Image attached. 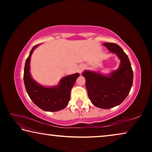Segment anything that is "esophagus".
Returning a JSON list of instances; mask_svg holds the SVG:
<instances>
[{"mask_svg": "<svg viewBox=\"0 0 152 152\" xmlns=\"http://www.w3.org/2000/svg\"><path fill=\"white\" fill-rule=\"evenodd\" d=\"M84 70V66H80V67H78V72L79 73H82V72Z\"/></svg>", "mask_w": 152, "mask_h": 152, "instance_id": "1", "label": "esophagus"}]
</instances>
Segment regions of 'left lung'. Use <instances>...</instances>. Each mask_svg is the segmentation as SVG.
Instances as JSON below:
<instances>
[{
	"label": "left lung",
	"instance_id": "1",
	"mask_svg": "<svg viewBox=\"0 0 152 152\" xmlns=\"http://www.w3.org/2000/svg\"><path fill=\"white\" fill-rule=\"evenodd\" d=\"M104 45L121 60L119 69L109 76L91 71L82 73L86 79V88L90 100L94 106L108 109L120 104L129 93L133 74L128 56L116 43H104Z\"/></svg>",
	"mask_w": 152,
	"mask_h": 152
}]
</instances>
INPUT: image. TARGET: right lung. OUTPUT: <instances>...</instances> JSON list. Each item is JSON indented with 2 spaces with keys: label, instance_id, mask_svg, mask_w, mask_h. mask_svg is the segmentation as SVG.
Listing matches in <instances>:
<instances>
[{
  "label": "right lung",
  "instance_id": "obj_1",
  "mask_svg": "<svg viewBox=\"0 0 152 152\" xmlns=\"http://www.w3.org/2000/svg\"><path fill=\"white\" fill-rule=\"evenodd\" d=\"M37 45L32 48L25 61L23 75L25 88L31 101L40 109L45 111H58L68 105L71 89L80 74L76 73L64 77L58 86L53 88H46L38 84L32 79L29 72L31 56Z\"/></svg>",
  "mask_w": 152,
  "mask_h": 152
}]
</instances>
